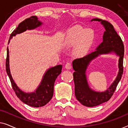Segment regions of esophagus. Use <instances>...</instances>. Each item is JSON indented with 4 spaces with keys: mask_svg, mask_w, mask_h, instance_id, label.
I'll list each match as a JSON object with an SVG mask.
<instances>
[{
    "mask_svg": "<svg viewBox=\"0 0 128 128\" xmlns=\"http://www.w3.org/2000/svg\"><path fill=\"white\" fill-rule=\"evenodd\" d=\"M65 68L66 69H70L72 68V64L70 62H67L65 64Z\"/></svg>",
    "mask_w": 128,
    "mask_h": 128,
    "instance_id": "esophagus-1",
    "label": "esophagus"
}]
</instances>
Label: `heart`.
Masks as SVG:
<instances>
[{
  "label": "heart",
  "instance_id": "b5f03b06",
  "mask_svg": "<svg viewBox=\"0 0 128 128\" xmlns=\"http://www.w3.org/2000/svg\"><path fill=\"white\" fill-rule=\"evenodd\" d=\"M94 31L91 29H84L79 26L74 27L68 31L65 38L68 46L76 44L74 53L78 56H83L88 51L94 41Z\"/></svg>",
  "mask_w": 128,
  "mask_h": 128
}]
</instances>
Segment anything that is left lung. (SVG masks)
Wrapping results in <instances>:
<instances>
[{
	"mask_svg": "<svg viewBox=\"0 0 128 128\" xmlns=\"http://www.w3.org/2000/svg\"><path fill=\"white\" fill-rule=\"evenodd\" d=\"M92 21L101 22V23L104 26L106 31L103 35V41L95 51L83 58L74 59L72 62L73 68L75 71L73 73L75 96L82 104L88 107L98 106L111 98L121 79L124 72V45L121 38L117 34L113 26L108 21L97 18H93ZM111 52H114L120 56L118 76L110 88L106 92H96L92 91L88 87L85 74L87 66L92 59L99 54Z\"/></svg>",
	"mask_w": 128,
	"mask_h": 128,
	"instance_id": "obj_1",
	"label": "left lung"
}]
</instances>
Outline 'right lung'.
Returning a JSON list of instances; mask_svg holds the SVG:
<instances>
[{
	"mask_svg": "<svg viewBox=\"0 0 128 128\" xmlns=\"http://www.w3.org/2000/svg\"><path fill=\"white\" fill-rule=\"evenodd\" d=\"M42 22L38 20L37 17L33 16L30 18H26L18 24V27L14 30L10 35V40L17 34H20L27 30H32L39 27ZM62 66L59 64L49 69L44 76L41 84L35 92L26 93L22 92L14 82L10 74L9 69V52L8 47L7 48V57L6 60V70L11 82L13 90L17 97L22 102L34 107H40L46 105L52 98L54 94V86L56 78L60 74Z\"/></svg>",
	"mask_w": 128,
	"mask_h": 128,
	"instance_id": "add662e5",
	"label": "right lung"
}]
</instances>
